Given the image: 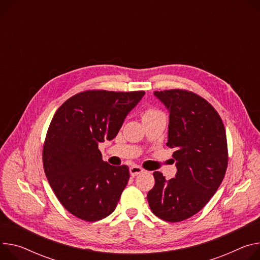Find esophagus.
<instances>
[{"label": "esophagus", "mask_w": 260, "mask_h": 260, "mask_svg": "<svg viewBox=\"0 0 260 260\" xmlns=\"http://www.w3.org/2000/svg\"><path fill=\"white\" fill-rule=\"evenodd\" d=\"M143 169L141 168V167H139V166H136V165H134V166H132L131 168H129V173H131V175L132 176H137V175H139V174H141V173H143Z\"/></svg>", "instance_id": "obj_1"}]
</instances>
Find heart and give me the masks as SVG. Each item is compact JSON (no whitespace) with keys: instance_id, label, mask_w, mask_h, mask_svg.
Here are the masks:
<instances>
[{"instance_id":"b5f03b06","label":"heart","mask_w":260,"mask_h":260,"mask_svg":"<svg viewBox=\"0 0 260 260\" xmlns=\"http://www.w3.org/2000/svg\"><path fill=\"white\" fill-rule=\"evenodd\" d=\"M164 114L156 109L153 108H149L147 109L144 113H143V120L145 119H149V118H154V117H158V116H162Z\"/></svg>"}]
</instances>
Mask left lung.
<instances>
[{
    "label": "left lung",
    "mask_w": 260,
    "mask_h": 260,
    "mask_svg": "<svg viewBox=\"0 0 260 260\" xmlns=\"http://www.w3.org/2000/svg\"><path fill=\"white\" fill-rule=\"evenodd\" d=\"M154 96L169 111L167 146L175 150L177 172L166 180L155 171L147 200L156 217L175 223L197 214L217 192L228 165L226 132L215 108L194 92L154 91Z\"/></svg>",
    "instance_id": "8db88e82"
}]
</instances>
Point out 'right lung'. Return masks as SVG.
<instances>
[{
	"label": "right lung",
	"instance_id": "1",
	"mask_svg": "<svg viewBox=\"0 0 260 260\" xmlns=\"http://www.w3.org/2000/svg\"><path fill=\"white\" fill-rule=\"evenodd\" d=\"M144 94L88 90L55 113L43 145L44 173L60 203L77 218L95 222L115 210L129 170L104 161L99 143L116 137Z\"/></svg>",
	"mask_w": 260,
	"mask_h": 260
}]
</instances>
